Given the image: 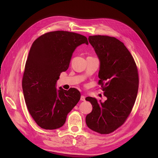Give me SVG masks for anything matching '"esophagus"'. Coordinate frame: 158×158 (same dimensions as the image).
<instances>
[{"instance_id": "34e87169", "label": "esophagus", "mask_w": 158, "mask_h": 158, "mask_svg": "<svg viewBox=\"0 0 158 158\" xmlns=\"http://www.w3.org/2000/svg\"><path fill=\"white\" fill-rule=\"evenodd\" d=\"M85 96H84V95H81V100L82 101H85Z\"/></svg>"}]
</instances>
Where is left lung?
Masks as SVG:
<instances>
[{"label": "left lung", "mask_w": 158, "mask_h": 158, "mask_svg": "<svg viewBox=\"0 0 158 158\" xmlns=\"http://www.w3.org/2000/svg\"><path fill=\"white\" fill-rule=\"evenodd\" d=\"M88 40L100 61L98 83L107 100L86 98L93 106L86 123L94 131L109 134L122 125L133 107L138 90V70L129 50L118 39L97 35L89 36Z\"/></svg>", "instance_id": "8db88e82"}]
</instances>
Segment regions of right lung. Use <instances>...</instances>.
Here are the masks:
<instances>
[{"mask_svg": "<svg viewBox=\"0 0 158 158\" xmlns=\"http://www.w3.org/2000/svg\"><path fill=\"white\" fill-rule=\"evenodd\" d=\"M87 38L77 33L57 31L45 33L33 42L22 79L27 109L38 125L45 129L62 127L66 116L80 100L76 88L56 89L60 73L69 69L76 48Z\"/></svg>", "mask_w": 158, "mask_h": 158, "instance_id": "obj_1", "label": "right lung"}]
</instances>
